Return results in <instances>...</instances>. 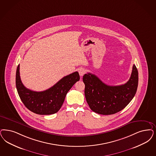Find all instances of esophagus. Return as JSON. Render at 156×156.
I'll list each match as a JSON object with an SVG mask.
<instances>
[{"label": "esophagus", "instance_id": "34e87169", "mask_svg": "<svg viewBox=\"0 0 156 156\" xmlns=\"http://www.w3.org/2000/svg\"><path fill=\"white\" fill-rule=\"evenodd\" d=\"M78 73L81 76H82L85 73V70L83 68H80L78 69Z\"/></svg>", "mask_w": 156, "mask_h": 156}]
</instances>
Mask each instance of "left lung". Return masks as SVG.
Returning a JSON list of instances; mask_svg holds the SVG:
<instances>
[{
    "instance_id": "left-lung-1",
    "label": "left lung",
    "mask_w": 156,
    "mask_h": 156,
    "mask_svg": "<svg viewBox=\"0 0 156 156\" xmlns=\"http://www.w3.org/2000/svg\"><path fill=\"white\" fill-rule=\"evenodd\" d=\"M83 81L86 101L91 110L101 115H112L122 111L134 97L138 84V72L133 65L129 81L118 86L107 85L91 73L83 75Z\"/></svg>"
}]
</instances>
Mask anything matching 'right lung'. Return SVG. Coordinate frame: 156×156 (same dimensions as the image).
<instances>
[{"instance_id":"obj_1","label":"right lung","mask_w":156,"mask_h":156,"mask_svg":"<svg viewBox=\"0 0 156 156\" xmlns=\"http://www.w3.org/2000/svg\"><path fill=\"white\" fill-rule=\"evenodd\" d=\"M20 65L16 71V87L22 101L29 110L38 115L56 113L63 105L67 92L80 79L77 71L62 78L55 85L43 91H32L22 83Z\"/></svg>"}]
</instances>
